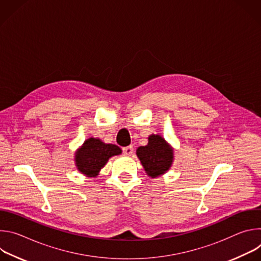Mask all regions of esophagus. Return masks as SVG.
Instances as JSON below:
<instances>
[{
	"instance_id": "obj_1",
	"label": "esophagus",
	"mask_w": 261,
	"mask_h": 261,
	"mask_svg": "<svg viewBox=\"0 0 261 261\" xmlns=\"http://www.w3.org/2000/svg\"><path fill=\"white\" fill-rule=\"evenodd\" d=\"M123 153L126 156H131L133 154V147L132 146H126L123 148Z\"/></svg>"
}]
</instances>
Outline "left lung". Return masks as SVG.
<instances>
[{
    "instance_id": "left-lung-1",
    "label": "left lung",
    "mask_w": 261,
    "mask_h": 261,
    "mask_svg": "<svg viewBox=\"0 0 261 261\" xmlns=\"http://www.w3.org/2000/svg\"><path fill=\"white\" fill-rule=\"evenodd\" d=\"M136 155L145 173L152 178L166 173L174 159L173 147L160 134L148 136L147 144L137 147Z\"/></svg>"
}]
</instances>
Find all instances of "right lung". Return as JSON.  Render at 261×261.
<instances>
[{"label":"right lung","mask_w":261,"mask_h":261,"mask_svg":"<svg viewBox=\"0 0 261 261\" xmlns=\"http://www.w3.org/2000/svg\"><path fill=\"white\" fill-rule=\"evenodd\" d=\"M121 154L122 150L118 145L90 137L77 148L74 155V163L82 174L88 177H96L109 158Z\"/></svg>","instance_id":"1"}]
</instances>
